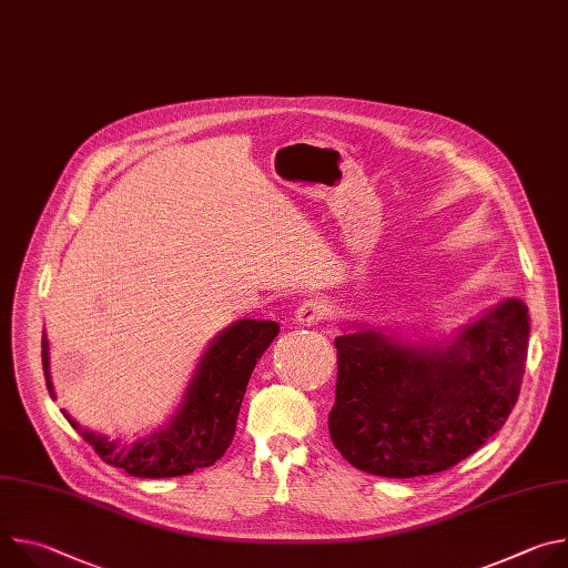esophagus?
<instances>
[{
	"mask_svg": "<svg viewBox=\"0 0 568 568\" xmlns=\"http://www.w3.org/2000/svg\"><path fill=\"white\" fill-rule=\"evenodd\" d=\"M294 318H296L298 323H303V326H316L318 321L326 318V305H323V303L316 301V298H310V301H305V303H301V305L296 307Z\"/></svg>",
	"mask_w": 568,
	"mask_h": 568,
	"instance_id": "34e87169",
	"label": "esophagus"
}]
</instances>
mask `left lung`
Segmentation results:
<instances>
[{"label":"left lung","instance_id":"1","mask_svg":"<svg viewBox=\"0 0 568 568\" xmlns=\"http://www.w3.org/2000/svg\"><path fill=\"white\" fill-rule=\"evenodd\" d=\"M528 335V307L508 298L447 348L395 344L373 331L337 337L335 447L357 469L386 478L454 467L513 414Z\"/></svg>","mask_w":568,"mask_h":568}]
</instances>
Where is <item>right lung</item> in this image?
Segmentation results:
<instances>
[{
    "mask_svg": "<svg viewBox=\"0 0 568 568\" xmlns=\"http://www.w3.org/2000/svg\"><path fill=\"white\" fill-rule=\"evenodd\" d=\"M278 331L276 321L242 318L220 333L204 353L178 416L139 443L119 447L64 416L108 465L132 476L166 478L209 467L229 449L250 377ZM42 366L51 390L47 339H42Z\"/></svg>",
    "mask_w": 568,
    "mask_h": 568,
    "instance_id": "obj_1",
    "label": "right lung"
}]
</instances>
